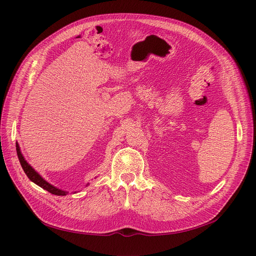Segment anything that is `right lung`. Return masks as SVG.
Returning a JSON list of instances; mask_svg holds the SVG:
<instances>
[{"mask_svg": "<svg viewBox=\"0 0 256 256\" xmlns=\"http://www.w3.org/2000/svg\"><path fill=\"white\" fill-rule=\"evenodd\" d=\"M16 152H18V160H20V165H22V167L24 173L26 174V176L29 178V180H30L31 182H33L34 184H36L39 186H42V189L46 190L48 192H50V193H52V194H54V195L65 196L67 193H68V192L63 191V190H61V189H58V188H56V186H54L52 184H50V182H48L46 180H44L42 176H40L39 173L36 172V171L32 168V166L24 160V156L22 154V152H20V145H18V142H16ZM88 184H87L86 186H88Z\"/></svg>", "mask_w": 256, "mask_h": 256, "instance_id": "1", "label": "right lung"}]
</instances>
